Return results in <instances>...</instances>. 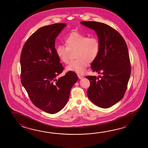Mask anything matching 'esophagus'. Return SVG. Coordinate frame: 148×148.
Returning <instances> with one entry per match:
<instances>
[{
  "mask_svg": "<svg viewBox=\"0 0 148 148\" xmlns=\"http://www.w3.org/2000/svg\"><path fill=\"white\" fill-rule=\"evenodd\" d=\"M78 77L79 79H82V78H84V75H82L80 74H78Z\"/></svg>",
  "mask_w": 148,
  "mask_h": 148,
  "instance_id": "1",
  "label": "esophagus"
}]
</instances>
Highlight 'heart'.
Listing matches in <instances>:
<instances>
[{
  "mask_svg": "<svg viewBox=\"0 0 148 148\" xmlns=\"http://www.w3.org/2000/svg\"><path fill=\"white\" fill-rule=\"evenodd\" d=\"M65 46L59 45L56 47V54L60 61L69 62L70 51L75 50L76 60L70 62L66 70L78 73H84L88 62L94 61L100 51V42L96 37H88L78 32H73L65 38Z\"/></svg>",
  "mask_w": 148,
  "mask_h": 148,
  "instance_id": "heart-1",
  "label": "heart"
}]
</instances>
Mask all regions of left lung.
<instances>
[{
  "mask_svg": "<svg viewBox=\"0 0 148 148\" xmlns=\"http://www.w3.org/2000/svg\"><path fill=\"white\" fill-rule=\"evenodd\" d=\"M80 24L95 31L101 45L91 68L102 76L86 77L90 82L87 96L96 105L107 108L121 101L125 92L131 75L128 49L122 35L110 26L89 21Z\"/></svg>",
  "mask_w": 148,
  "mask_h": 148,
  "instance_id": "1",
  "label": "left lung"
}]
</instances>
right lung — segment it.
<instances>
[{
    "label": "right lung",
    "mask_w": 148,
    "mask_h": 148,
    "mask_svg": "<svg viewBox=\"0 0 148 148\" xmlns=\"http://www.w3.org/2000/svg\"><path fill=\"white\" fill-rule=\"evenodd\" d=\"M65 23L38 29L28 38L21 56V82L36 107L50 114L63 109L78 76L69 71L57 79L63 67L56 54L55 41Z\"/></svg>",
    "instance_id": "right-lung-1"
}]
</instances>
